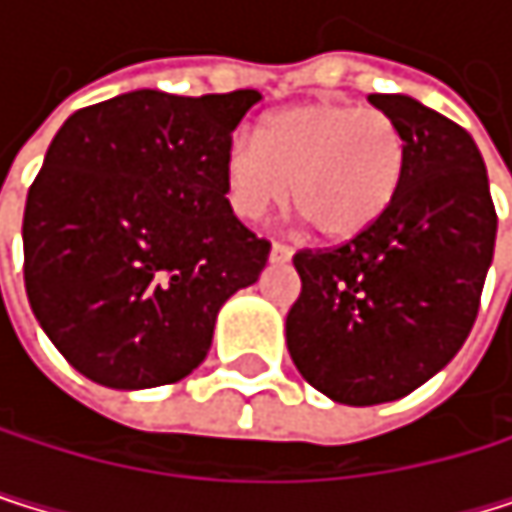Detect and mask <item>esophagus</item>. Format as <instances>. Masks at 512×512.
I'll return each instance as SVG.
<instances>
[{
	"instance_id": "obj_1",
	"label": "esophagus",
	"mask_w": 512,
	"mask_h": 512,
	"mask_svg": "<svg viewBox=\"0 0 512 512\" xmlns=\"http://www.w3.org/2000/svg\"><path fill=\"white\" fill-rule=\"evenodd\" d=\"M270 261H273V264H288V261H291V248L282 245V242H273V248H270Z\"/></svg>"
}]
</instances>
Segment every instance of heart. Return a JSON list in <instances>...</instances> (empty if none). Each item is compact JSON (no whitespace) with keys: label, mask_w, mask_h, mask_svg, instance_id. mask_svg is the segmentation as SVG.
<instances>
[{"label":"heart","mask_w":512,"mask_h":512,"mask_svg":"<svg viewBox=\"0 0 512 512\" xmlns=\"http://www.w3.org/2000/svg\"><path fill=\"white\" fill-rule=\"evenodd\" d=\"M402 171L405 137L384 110L310 101L267 119L261 137H236L224 153V193L236 218L261 221L294 184V205L319 236L347 242L390 211Z\"/></svg>","instance_id":"heart-1"}]
</instances>
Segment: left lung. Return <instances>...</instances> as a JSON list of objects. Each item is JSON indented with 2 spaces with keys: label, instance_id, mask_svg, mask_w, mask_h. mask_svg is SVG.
<instances>
[{
  "label": "left lung",
  "instance_id": "left-lung-1",
  "mask_svg": "<svg viewBox=\"0 0 512 512\" xmlns=\"http://www.w3.org/2000/svg\"><path fill=\"white\" fill-rule=\"evenodd\" d=\"M405 137L399 193L368 233L294 254L301 298L288 353L310 387L344 405L418 390L464 347L495 254L498 214L476 141L405 94H371Z\"/></svg>",
  "mask_w": 512,
  "mask_h": 512
}]
</instances>
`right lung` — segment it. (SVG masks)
<instances>
[{"instance_id": "obj_1", "label": "right lung", "mask_w": 512, "mask_h": 512, "mask_svg": "<svg viewBox=\"0 0 512 512\" xmlns=\"http://www.w3.org/2000/svg\"><path fill=\"white\" fill-rule=\"evenodd\" d=\"M254 88L128 91L76 110L24 208V285L61 356L94 384L144 390L205 359L230 294L270 242L227 205L224 153Z\"/></svg>"}]
</instances>
